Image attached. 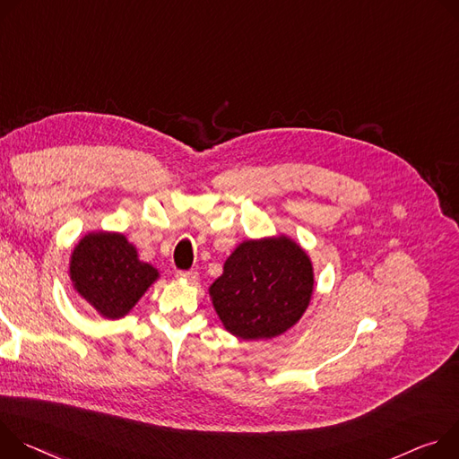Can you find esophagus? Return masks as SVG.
Returning <instances> with one entry per match:
<instances>
[{"label": "esophagus", "mask_w": 459, "mask_h": 459, "mask_svg": "<svg viewBox=\"0 0 459 459\" xmlns=\"http://www.w3.org/2000/svg\"><path fill=\"white\" fill-rule=\"evenodd\" d=\"M177 277H178L180 281L195 282V281L198 279V273H196V272H193V270H189V272H177Z\"/></svg>", "instance_id": "1"}]
</instances>
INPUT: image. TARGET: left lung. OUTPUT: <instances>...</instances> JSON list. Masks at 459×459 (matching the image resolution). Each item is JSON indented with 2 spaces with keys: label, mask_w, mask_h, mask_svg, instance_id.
<instances>
[{
  "label": "left lung",
  "mask_w": 459,
  "mask_h": 459,
  "mask_svg": "<svg viewBox=\"0 0 459 459\" xmlns=\"http://www.w3.org/2000/svg\"><path fill=\"white\" fill-rule=\"evenodd\" d=\"M312 293V261L286 235L238 244L210 286L224 328L244 341L290 330L307 312Z\"/></svg>",
  "instance_id": "left-lung-1"
}]
</instances>
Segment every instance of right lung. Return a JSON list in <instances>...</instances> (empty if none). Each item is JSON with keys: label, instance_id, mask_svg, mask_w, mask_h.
Here are the masks:
<instances>
[{"label": "right lung", "instance_id": "right-lung-1", "mask_svg": "<svg viewBox=\"0 0 459 459\" xmlns=\"http://www.w3.org/2000/svg\"><path fill=\"white\" fill-rule=\"evenodd\" d=\"M69 275L73 288L101 317L120 319L159 279V270L138 259L126 235L94 231L74 246Z\"/></svg>", "mask_w": 459, "mask_h": 459}]
</instances>
